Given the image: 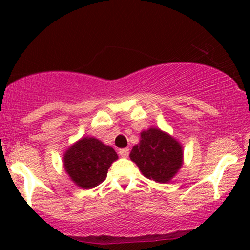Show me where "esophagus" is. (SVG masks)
Instances as JSON below:
<instances>
[{
  "label": "esophagus",
  "mask_w": 250,
  "mask_h": 250,
  "mask_svg": "<svg viewBox=\"0 0 250 250\" xmlns=\"http://www.w3.org/2000/svg\"><path fill=\"white\" fill-rule=\"evenodd\" d=\"M118 153H119V156L123 157V158H126V157H128L129 150H128L127 148H124V149H119V150H118Z\"/></svg>",
  "instance_id": "esophagus-1"
}]
</instances>
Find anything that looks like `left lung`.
I'll return each instance as SVG.
<instances>
[{"label": "left lung", "instance_id": "8db88e82", "mask_svg": "<svg viewBox=\"0 0 250 250\" xmlns=\"http://www.w3.org/2000/svg\"><path fill=\"white\" fill-rule=\"evenodd\" d=\"M141 173L158 183L169 182L181 168L183 151L180 142L159 128L141 133L140 143L129 153Z\"/></svg>", "mask_w": 250, "mask_h": 250}]
</instances>
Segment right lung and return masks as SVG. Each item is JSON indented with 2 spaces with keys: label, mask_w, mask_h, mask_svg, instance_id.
Segmentation results:
<instances>
[{
  "label": "right lung",
  "mask_w": 250,
  "mask_h": 250,
  "mask_svg": "<svg viewBox=\"0 0 250 250\" xmlns=\"http://www.w3.org/2000/svg\"><path fill=\"white\" fill-rule=\"evenodd\" d=\"M117 159V153L111 146L95 138H83L64 153L63 166L78 187L92 189L104 182L109 167Z\"/></svg>",
  "instance_id": "1"
}]
</instances>
